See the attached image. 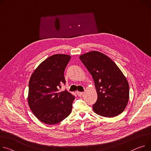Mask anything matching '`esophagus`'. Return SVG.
Segmentation results:
<instances>
[{"instance_id":"obj_1","label":"esophagus","mask_w":151,"mask_h":151,"mask_svg":"<svg viewBox=\"0 0 151 151\" xmlns=\"http://www.w3.org/2000/svg\"><path fill=\"white\" fill-rule=\"evenodd\" d=\"M83 93H84L83 92H78V91H77V94L78 96H79V97L82 96L83 94Z\"/></svg>"}]
</instances>
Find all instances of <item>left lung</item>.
<instances>
[{
  "mask_svg": "<svg viewBox=\"0 0 151 151\" xmlns=\"http://www.w3.org/2000/svg\"><path fill=\"white\" fill-rule=\"evenodd\" d=\"M79 57L94 80L98 96L92 106L95 113L111 118L123 112L129 101V86L120 68L99 51H90Z\"/></svg>",
  "mask_w": 151,
  "mask_h": 151,
  "instance_id": "left-lung-1",
  "label": "left lung"
}]
</instances>
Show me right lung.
<instances>
[{
  "mask_svg": "<svg viewBox=\"0 0 151 151\" xmlns=\"http://www.w3.org/2000/svg\"><path fill=\"white\" fill-rule=\"evenodd\" d=\"M71 59L66 54H54L42 62L29 82L28 103L34 115L46 124H55L70 114L74 96L67 91L59 92L65 83L64 71Z\"/></svg>",
  "mask_w": 151,
  "mask_h": 151,
  "instance_id": "add662e5",
  "label": "right lung"
}]
</instances>
